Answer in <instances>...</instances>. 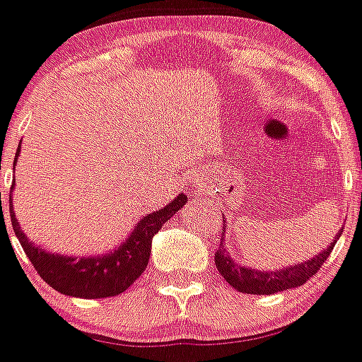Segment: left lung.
Listing matches in <instances>:
<instances>
[{
  "mask_svg": "<svg viewBox=\"0 0 362 362\" xmlns=\"http://www.w3.org/2000/svg\"><path fill=\"white\" fill-rule=\"evenodd\" d=\"M223 223L227 226L226 220H223ZM226 226L222 229V242H220L218 250L215 254L216 270L236 291L250 295H272L277 293V291H286L291 290V288L302 286L325 263L343 233V229H339L332 242L322 252L315 254L309 259L295 263L291 267L277 268V270H256V268L245 267V264H240L238 261L233 259L230 252L227 250Z\"/></svg>",
  "mask_w": 362,
  "mask_h": 362,
  "instance_id": "8db88e82",
  "label": "left lung"
}]
</instances>
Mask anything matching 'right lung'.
<instances>
[{
	"mask_svg": "<svg viewBox=\"0 0 362 362\" xmlns=\"http://www.w3.org/2000/svg\"><path fill=\"white\" fill-rule=\"evenodd\" d=\"M19 154L21 144L17 147L16 161ZM16 161H13V165H16ZM13 185H16V181H13ZM13 185L10 188L8 197L10 218H12L13 233L19 238L24 252L32 261L35 270L40 274V277L53 290L60 291L62 295L78 298L115 297V295L122 293L132 286L133 282L144 274L147 263H149L153 236L188 201L187 195L179 194L167 206L140 218L132 233L115 249H110L105 254H95V256L76 257L67 256V254L49 252L40 245L30 242L28 236L24 235V230L21 229L19 220L16 218V211H13Z\"/></svg>",
	"mask_w": 362,
	"mask_h": 362,
	"instance_id": "add662e5",
	"label": "right lung"
}]
</instances>
